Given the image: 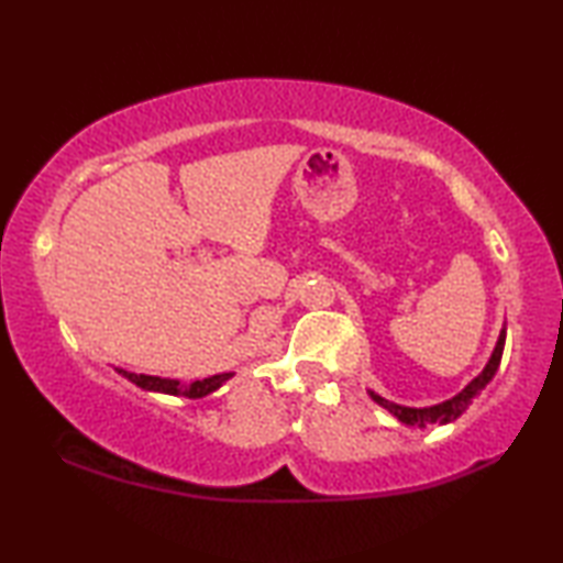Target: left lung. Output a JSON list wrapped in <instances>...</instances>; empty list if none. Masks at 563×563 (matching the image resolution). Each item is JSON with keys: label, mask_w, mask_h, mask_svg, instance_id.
Wrapping results in <instances>:
<instances>
[{"label": "left lung", "mask_w": 563, "mask_h": 563, "mask_svg": "<svg viewBox=\"0 0 563 563\" xmlns=\"http://www.w3.org/2000/svg\"><path fill=\"white\" fill-rule=\"evenodd\" d=\"M504 340H507V325L501 328L497 345L492 350V357L479 375H476L470 385H466L460 395H454L450 399H444L440 405H430V407H405L397 402H389V399L379 397L373 389H367V395L375 399L379 407H385L389 415H395L399 422L407 427H427V424H450L456 417H462L466 412V407L472 405V399L482 395V389L492 383V377L497 375L499 362H501V352H504Z\"/></svg>", "instance_id": "obj_1"}]
</instances>
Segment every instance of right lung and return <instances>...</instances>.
Returning <instances> with one entry per match:
<instances>
[{
  "instance_id": "obj_1",
  "label": "right lung",
  "mask_w": 563,
  "mask_h": 563,
  "mask_svg": "<svg viewBox=\"0 0 563 563\" xmlns=\"http://www.w3.org/2000/svg\"><path fill=\"white\" fill-rule=\"evenodd\" d=\"M117 373L123 375L141 389H148V393H161V395H176V397H188V399H201L206 395L216 393L218 387H223L228 379L233 377V373H223V375H213L206 379H196V383H180V379H170V377H156V375H136L129 373V369L117 367Z\"/></svg>"
}]
</instances>
